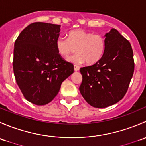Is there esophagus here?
Returning <instances> with one entry per match:
<instances>
[{"label":"esophagus","mask_w":146,"mask_h":146,"mask_svg":"<svg viewBox=\"0 0 146 146\" xmlns=\"http://www.w3.org/2000/svg\"><path fill=\"white\" fill-rule=\"evenodd\" d=\"M79 68H80V67H79L78 66H77V65H74V70H75V71H78V70H79Z\"/></svg>","instance_id":"34e87169"}]
</instances>
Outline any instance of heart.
<instances>
[{
    "instance_id": "b5f03b06",
    "label": "heart",
    "mask_w": 146,
    "mask_h": 146,
    "mask_svg": "<svg viewBox=\"0 0 146 146\" xmlns=\"http://www.w3.org/2000/svg\"><path fill=\"white\" fill-rule=\"evenodd\" d=\"M57 52L63 58L78 51L73 56L68 58L69 62L74 64L92 65L102 58L106 48L104 36L93 34L82 29H76L68 33V39L58 37L56 41Z\"/></svg>"
}]
</instances>
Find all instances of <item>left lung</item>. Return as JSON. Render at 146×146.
<instances>
[{
    "label": "left lung",
    "mask_w": 146,
    "mask_h": 146,
    "mask_svg": "<svg viewBox=\"0 0 146 146\" xmlns=\"http://www.w3.org/2000/svg\"><path fill=\"white\" fill-rule=\"evenodd\" d=\"M104 37L106 48L102 58L92 66L80 69V93L88 104L97 108L121 100L134 71L133 50L129 41L114 28Z\"/></svg>",
    "instance_id": "left-lung-1"
}]
</instances>
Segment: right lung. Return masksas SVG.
Returning a JSON list of instances; mask_svg holds the SVG:
<instances>
[{"label": "right lung", "instance_id": "right-lung-1", "mask_svg": "<svg viewBox=\"0 0 146 146\" xmlns=\"http://www.w3.org/2000/svg\"><path fill=\"white\" fill-rule=\"evenodd\" d=\"M61 25L35 23L25 28L14 45L16 82L27 101L44 105L57 95L61 83L74 71L73 65L57 52Z\"/></svg>", "mask_w": 146, "mask_h": 146}]
</instances>
